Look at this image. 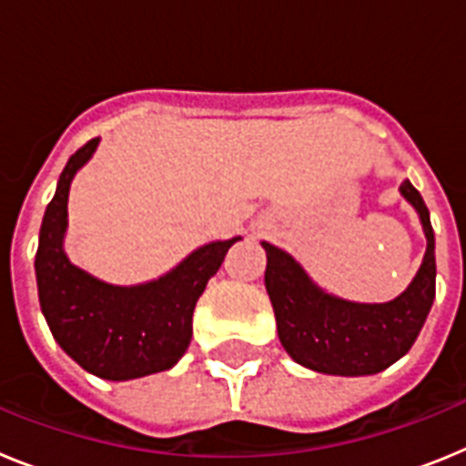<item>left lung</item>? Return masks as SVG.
Wrapping results in <instances>:
<instances>
[{"label":"left lung","mask_w":466,"mask_h":466,"mask_svg":"<svg viewBox=\"0 0 466 466\" xmlns=\"http://www.w3.org/2000/svg\"><path fill=\"white\" fill-rule=\"evenodd\" d=\"M399 191L420 214L427 252L413 282L390 303H355L327 294L294 257L261 242L279 343L296 364L329 376H373L401 360L418 339L436 294L434 230L418 188L406 179Z\"/></svg>","instance_id":"obj_1"}]
</instances>
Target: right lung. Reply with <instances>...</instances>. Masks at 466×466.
Listing matches in <instances>:
<instances>
[{
	"label": "right lung",
	"mask_w": 466,
	"mask_h": 466,
	"mask_svg": "<svg viewBox=\"0 0 466 466\" xmlns=\"http://www.w3.org/2000/svg\"><path fill=\"white\" fill-rule=\"evenodd\" d=\"M100 139L67 160L39 230L36 287L41 312L57 345L81 369L105 380H133L167 371L191 343L193 308L240 238L209 242L163 278L116 287L69 263L63 249L69 184Z\"/></svg>",
	"instance_id": "1"
}]
</instances>
